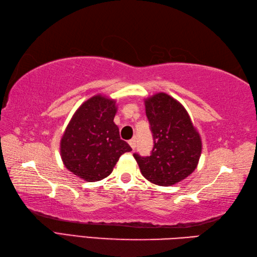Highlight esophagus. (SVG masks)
Instances as JSON below:
<instances>
[{
    "label": "esophagus",
    "instance_id": "obj_1",
    "mask_svg": "<svg viewBox=\"0 0 257 257\" xmlns=\"http://www.w3.org/2000/svg\"><path fill=\"white\" fill-rule=\"evenodd\" d=\"M128 144L130 145V147H132L133 150H135V149H136V147H137V141H136V139L129 140V141H128Z\"/></svg>",
    "mask_w": 257,
    "mask_h": 257
}]
</instances>
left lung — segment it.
Segmentation results:
<instances>
[{
    "label": "left lung",
    "mask_w": 257,
    "mask_h": 257,
    "mask_svg": "<svg viewBox=\"0 0 257 257\" xmlns=\"http://www.w3.org/2000/svg\"><path fill=\"white\" fill-rule=\"evenodd\" d=\"M145 107L155 146L149 157L134 155L140 171L161 187L181 182L198 167L201 136L182 103L166 92L146 98Z\"/></svg>",
    "instance_id": "1"
}]
</instances>
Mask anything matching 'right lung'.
I'll use <instances>...</instances> for the list:
<instances>
[{"label":"right lung","instance_id":"add662e5","mask_svg":"<svg viewBox=\"0 0 257 257\" xmlns=\"http://www.w3.org/2000/svg\"><path fill=\"white\" fill-rule=\"evenodd\" d=\"M116 100L95 95L84 101L73 114L61 139L64 166L87 182L107 178L124 152L133 149L120 139L113 122Z\"/></svg>","mask_w":257,"mask_h":257}]
</instances>
